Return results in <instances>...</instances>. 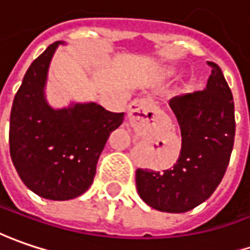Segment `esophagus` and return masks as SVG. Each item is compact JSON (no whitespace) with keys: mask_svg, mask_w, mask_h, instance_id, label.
I'll return each instance as SVG.
<instances>
[{"mask_svg":"<svg viewBox=\"0 0 250 250\" xmlns=\"http://www.w3.org/2000/svg\"><path fill=\"white\" fill-rule=\"evenodd\" d=\"M155 109V104L151 98L134 99L128 106V119L133 125H143L149 120Z\"/></svg>","mask_w":250,"mask_h":250,"instance_id":"1","label":"esophagus"}]
</instances>
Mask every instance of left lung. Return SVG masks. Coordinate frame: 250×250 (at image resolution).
I'll return each instance as SVG.
<instances>
[{
	"label": "left lung",
	"instance_id": "8db88e82",
	"mask_svg": "<svg viewBox=\"0 0 250 250\" xmlns=\"http://www.w3.org/2000/svg\"><path fill=\"white\" fill-rule=\"evenodd\" d=\"M211 75L204 91L175 96L169 106L178 119L182 148L172 168L137 169L138 194L164 212H186L206 201L221 183L235 138L232 92L221 68L208 61Z\"/></svg>",
	"mask_w": 250,
	"mask_h": 250
}]
</instances>
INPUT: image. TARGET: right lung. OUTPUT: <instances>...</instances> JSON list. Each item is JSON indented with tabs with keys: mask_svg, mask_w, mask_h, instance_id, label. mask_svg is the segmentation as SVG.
<instances>
[{
	"mask_svg": "<svg viewBox=\"0 0 250 250\" xmlns=\"http://www.w3.org/2000/svg\"><path fill=\"white\" fill-rule=\"evenodd\" d=\"M59 42L30 64L14 98L9 152L19 178L49 200H70L92 185L96 164L125 113L101 104H77L54 110L44 99L49 64Z\"/></svg>",
	"mask_w": 250,
	"mask_h": 250,
	"instance_id": "add662e5",
	"label": "right lung"
}]
</instances>
